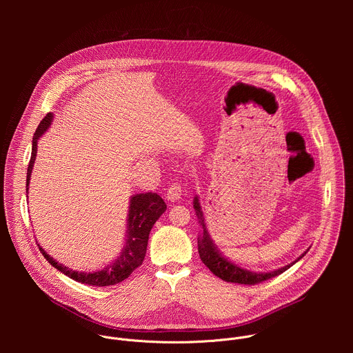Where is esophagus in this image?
Instances as JSON below:
<instances>
[{"mask_svg":"<svg viewBox=\"0 0 353 353\" xmlns=\"http://www.w3.org/2000/svg\"><path fill=\"white\" fill-rule=\"evenodd\" d=\"M180 196H181V187H180V184L173 183L166 192V198H168V201H170V203H176V201L180 199Z\"/></svg>","mask_w":353,"mask_h":353,"instance_id":"obj_1","label":"esophagus"}]
</instances>
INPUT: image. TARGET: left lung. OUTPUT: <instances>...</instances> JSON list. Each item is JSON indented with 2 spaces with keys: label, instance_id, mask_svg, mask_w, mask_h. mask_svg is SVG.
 <instances>
[{
  "label": "left lung",
  "instance_id": "1",
  "mask_svg": "<svg viewBox=\"0 0 353 353\" xmlns=\"http://www.w3.org/2000/svg\"><path fill=\"white\" fill-rule=\"evenodd\" d=\"M192 207L195 210V215L198 218V223L201 226V234L198 237V253H199V259L203 261L212 274H215L216 276H219L222 281L226 282H232V283H241V285H254L267 279H271L274 276L281 275L282 272H285L288 268H290L293 264H296L299 260L303 259L306 256V253L309 251V248L305 251L303 254L299 256L294 261H292L290 264L281 267L278 270L274 271H268V272H256V271H250L245 268H241L239 265H236L234 263H232L230 260H228L222 253L221 250L216 247V244L214 243L207 223H205V218H204V212L203 208H201V203H199V196L195 195L194 201H192Z\"/></svg>",
  "mask_w": 353,
  "mask_h": 353
}]
</instances>
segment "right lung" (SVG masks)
<instances>
[{"label":"right lung","instance_id":"obj_1","mask_svg":"<svg viewBox=\"0 0 353 353\" xmlns=\"http://www.w3.org/2000/svg\"><path fill=\"white\" fill-rule=\"evenodd\" d=\"M54 114L47 113L46 117L40 121L33 139H32V158L29 162L28 173H26V192L29 191L30 176L33 170V165L37 154V141L39 138L53 124ZM166 211L165 201L157 192H141L130 196V205L127 214V230H125V241L121 248V253L112 263L105 265L102 270L93 272H82L74 271L60 263H57L53 257H50L44 248L39 245L40 253L44 259L57 268L64 275L71 279L92 285V286H110L123 282L127 279L143 261L146 254V245L150 229L154 228L155 222L161 218V215Z\"/></svg>","mask_w":353,"mask_h":353}]
</instances>
